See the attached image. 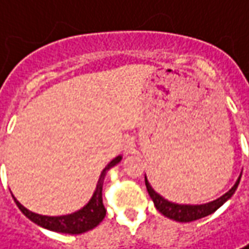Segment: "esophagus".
<instances>
[{"instance_id": "34e87169", "label": "esophagus", "mask_w": 249, "mask_h": 249, "mask_svg": "<svg viewBox=\"0 0 249 249\" xmlns=\"http://www.w3.org/2000/svg\"><path fill=\"white\" fill-rule=\"evenodd\" d=\"M134 147H135V145H134V142H132V139H126L124 143V149L126 153H131L132 150H134Z\"/></svg>"}]
</instances>
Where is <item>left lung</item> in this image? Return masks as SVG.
<instances>
[{
	"instance_id": "left-lung-1",
	"label": "left lung",
	"mask_w": 249,
	"mask_h": 249,
	"mask_svg": "<svg viewBox=\"0 0 249 249\" xmlns=\"http://www.w3.org/2000/svg\"><path fill=\"white\" fill-rule=\"evenodd\" d=\"M240 178L237 179L234 187L227 194H224L222 198L213 200V202H209V203H205V205H177V203H171V202H168L164 198H161L157 192H155V189L150 187V184L147 182L146 177L145 184L146 188H147V192H149L150 198H152L155 206H156V209L161 214H164L166 217L173 219L176 222H192V220L202 219V217H205L208 214H212L213 212L217 211L223 203L235 192V189H237L238 184H240Z\"/></svg>"
}]
</instances>
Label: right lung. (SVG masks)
Instances as JSON below:
<instances>
[{
  "instance_id": "right-lung-1",
  "label": "right lung",
  "mask_w": 249,
  "mask_h": 249,
  "mask_svg": "<svg viewBox=\"0 0 249 249\" xmlns=\"http://www.w3.org/2000/svg\"><path fill=\"white\" fill-rule=\"evenodd\" d=\"M120 161H121V156L115 157L114 160H111L107 164V167L104 168L102 176H100V179H99L97 187H96V192L93 194L90 202L83 209L78 211L76 213L67 214V216H57V217L41 216V214L27 211L26 208L22 206L15 198H14V200H15L18 208L20 209V212L26 216L27 219H30L32 222L44 227V229H49V230L58 232H68V234H81V232L88 231V230H92L103 220L104 216H106V208L103 205V194H102L104 176H106L108 168L115 166Z\"/></svg>"
}]
</instances>
